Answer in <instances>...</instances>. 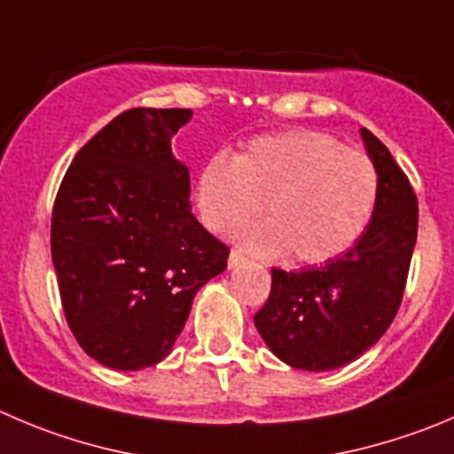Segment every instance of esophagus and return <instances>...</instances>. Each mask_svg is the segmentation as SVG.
Here are the masks:
<instances>
[{
    "label": "esophagus",
    "mask_w": 454,
    "mask_h": 454,
    "mask_svg": "<svg viewBox=\"0 0 454 454\" xmlns=\"http://www.w3.org/2000/svg\"><path fill=\"white\" fill-rule=\"evenodd\" d=\"M245 262H247L245 254L240 252V249H231V254H230V267H231V270H234V267L245 265Z\"/></svg>",
    "instance_id": "34e87169"
}]
</instances>
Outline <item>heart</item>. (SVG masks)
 <instances>
[{
  "label": "heart",
  "mask_w": 454,
  "mask_h": 454,
  "mask_svg": "<svg viewBox=\"0 0 454 454\" xmlns=\"http://www.w3.org/2000/svg\"><path fill=\"white\" fill-rule=\"evenodd\" d=\"M379 176L361 151L317 131L254 137L234 155H214L200 169L196 207L211 231H230L258 218L240 240L261 256L289 252L321 265L348 252L372 218Z\"/></svg>",
  "instance_id": "heart-1"
}]
</instances>
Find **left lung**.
Wrapping results in <instances>:
<instances>
[{"label":"left lung","mask_w":454,"mask_h":454,"mask_svg":"<svg viewBox=\"0 0 454 454\" xmlns=\"http://www.w3.org/2000/svg\"><path fill=\"white\" fill-rule=\"evenodd\" d=\"M379 176L372 220L343 256L301 271L271 270V292L254 317L267 348L296 370L343 368L372 348L403 299L419 207L387 146L361 129Z\"/></svg>","instance_id":"8db88e82"}]
</instances>
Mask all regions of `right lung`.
Segmentation results:
<instances>
[{"label":"right lung","mask_w":454,"mask_h":454,"mask_svg":"<svg viewBox=\"0 0 454 454\" xmlns=\"http://www.w3.org/2000/svg\"><path fill=\"white\" fill-rule=\"evenodd\" d=\"M189 120V109L124 111L77 151L55 198L64 317L106 368L165 359L198 289L227 267L230 247L192 214L189 169L171 153Z\"/></svg>","instance_id":"add662e5"}]
</instances>
